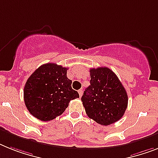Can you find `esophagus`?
<instances>
[{"label":"esophagus","instance_id":"esophagus-1","mask_svg":"<svg viewBox=\"0 0 158 158\" xmlns=\"http://www.w3.org/2000/svg\"><path fill=\"white\" fill-rule=\"evenodd\" d=\"M78 94H79V96H80V97H81L82 94H83V89H79V90H78Z\"/></svg>","mask_w":158,"mask_h":158}]
</instances>
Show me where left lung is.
Masks as SVG:
<instances>
[{
	"mask_svg": "<svg viewBox=\"0 0 158 158\" xmlns=\"http://www.w3.org/2000/svg\"><path fill=\"white\" fill-rule=\"evenodd\" d=\"M90 85L81 101L87 115L107 126L120 119L127 106V92L114 72L106 67L90 69Z\"/></svg>",
	"mask_w": 158,
	"mask_h": 158,
	"instance_id": "8db88e82",
	"label": "left lung"
}]
</instances>
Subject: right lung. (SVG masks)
I'll use <instances>...</instances> for the list:
<instances>
[{"label":"right lung","instance_id":"obj_1","mask_svg":"<svg viewBox=\"0 0 158 158\" xmlns=\"http://www.w3.org/2000/svg\"><path fill=\"white\" fill-rule=\"evenodd\" d=\"M67 68L54 63L41 65L27 79L24 102L27 110L42 121H50L63 114L69 102L79 94L72 89Z\"/></svg>","mask_w":158,"mask_h":158}]
</instances>
